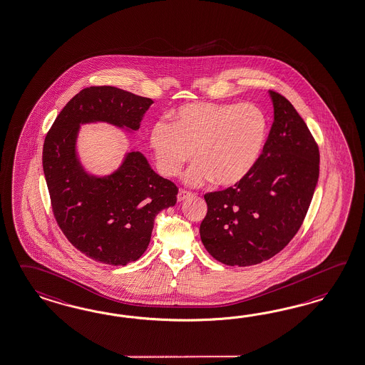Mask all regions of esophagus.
<instances>
[{
	"label": "esophagus",
	"instance_id": "obj_1",
	"mask_svg": "<svg viewBox=\"0 0 365 365\" xmlns=\"http://www.w3.org/2000/svg\"><path fill=\"white\" fill-rule=\"evenodd\" d=\"M190 196H193V193H192V192H187V190H184V189H180V192H178V202H181V201L187 200V197Z\"/></svg>",
	"mask_w": 365,
	"mask_h": 365
}]
</instances>
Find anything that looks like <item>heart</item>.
Segmentation results:
<instances>
[{"instance_id":"1","label":"heart","mask_w":365,"mask_h":365,"mask_svg":"<svg viewBox=\"0 0 365 365\" xmlns=\"http://www.w3.org/2000/svg\"><path fill=\"white\" fill-rule=\"evenodd\" d=\"M155 123L150 148L160 172L176 178L192 158L197 163L185 180L192 185L242 182L258 164L269 135V122L258 104L189 103Z\"/></svg>"}]
</instances>
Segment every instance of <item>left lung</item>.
<instances>
[{"label":"left lung","instance_id":"8db88e82","mask_svg":"<svg viewBox=\"0 0 365 365\" xmlns=\"http://www.w3.org/2000/svg\"><path fill=\"white\" fill-rule=\"evenodd\" d=\"M270 93L274 122L261 159L242 182L206 193L200 226L207 252L227 266L270 259L298 233L319 178V148L281 94Z\"/></svg>","mask_w":365,"mask_h":365}]
</instances>
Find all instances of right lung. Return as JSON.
Segmentation results:
<instances>
[{
	"instance_id": "add662e5",
	"label": "right lung",
	"mask_w": 365,
	"mask_h": 365,
	"mask_svg": "<svg viewBox=\"0 0 365 365\" xmlns=\"http://www.w3.org/2000/svg\"><path fill=\"white\" fill-rule=\"evenodd\" d=\"M153 101L113 86H93L66 104L43 143L42 164L51 207L66 238L88 258L125 266L147 250L155 217L175 206L178 189L139 150L113 173L98 178L76 156L81 124L104 122L138 131Z\"/></svg>"
}]
</instances>
